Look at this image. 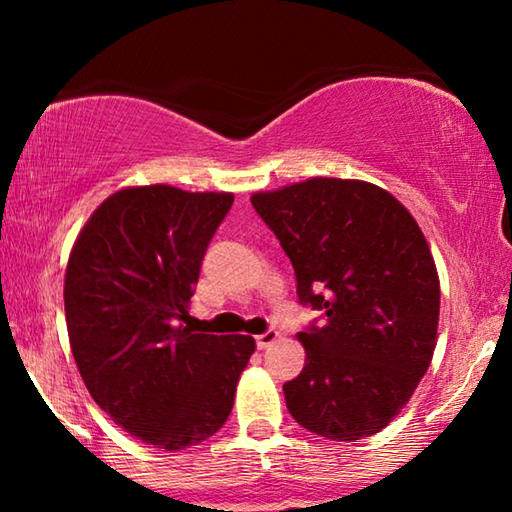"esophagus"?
Listing matches in <instances>:
<instances>
[{
  "label": "esophagus",
  "instance_id": "esophagus-1",
  "mask_svg": "<svg viewBox=\"0 0 512 512\" xmlns=\"http://www.w3.org/2000/svg\"><path fill=\"white\" fill-rule=\"evenodd\" d=\"M277 339H280V332H275V329H268V332L257 336V348H259V350L271 348V345H273Z\"/></svg>",
  "mask_w": 512,
  "mask_h": 512
}]
</instances>
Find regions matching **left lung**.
I'll use <instances>...</instances> for the list:
<instances>
[{"instance_id":"8db88e82","label":"left lung","mask_w":512,"mask_h":512,"mask_svg":"<svg viewBox=\"0 0 512 512\" xmlns=\"http://www.w3.org/2000/svg\"><path fill=\"white\" fill-rule=\"evenodd\" d=\"M250 203L280 239L302 305L325 325L298 334L307 359L284 384L293 420L329 440H361L395 420L438 339L440 282L420 225L366 180L309 178Z\"/></svg>"}]
</instances>
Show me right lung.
Listing matches in <instances>:
<instances>
[{
    "label": "right lung",
    "mask_w": 512,
    "mask_h": 512,
    "mask_svg": "<svg viewBox=\"0 0 512 512\" xmlns=\"http://www.w3.org/2000/svg\"><path fill=\"white\" fill-rule=\"evenodd\" d=\"M228 192L124 187L76 237L65 320L92 400L142 443L178 452L219 431L235 404L253 336L198 334L189 300Z\"/></svg>",
    "instance_id": "1"
}]
</instances>
